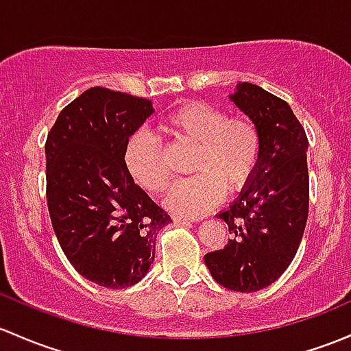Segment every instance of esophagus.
I'll list each match as a JSON object with an SVG mask.
<instances>
[{
  "mask_svg": "<svg viewBox=\"0 0 351 351\" xmlns=\"http://www.w3.org/2000/svg\"><path fill=\"white\" fill-rule=\"evenodd\" d=\"M173 220L176 223H191V222H200V219H193V217H186V215H180V213H173Z\"/></svg>",
  "mask_w": 351,
  "mask_h": 351,
  "instance_id": "34e87169",
  "label": "esophagus"
}]
</instances>
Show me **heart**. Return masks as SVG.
<instances>
[{
    "label": "heart",
    "instance_id": "b5f03b06",
    "mask_svg": "<svg viewBox=\"0 0 351 351\" xmlns=\"http://www.w3.org/2000/svg\"><path fill=\"white\" fill-rule=\"evenodd\" d=\"M160 129L176 141L197 145L191 171L175 182L165 198L166 208L200 217L222 200L223 190L235 193L252 180L261 161L263 138L247 116H227L204 101H186L165 114ZM129 176L147 191H163L169 175L156 138L145 131L129 136L123 153Z\"/></svg>",
    "mask_w": 351,
    "mask_h": 351
}]
</instances>
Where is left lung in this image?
Wrapping results in <instances>:
<instances>
[{"label":"left lung","mask_w":351,"mask_h":351,"mask_svg":"<svg viewBox=\"0 0 351 351\" xmlns=\"http://www.w3.org/2000/svg\"><path fill=\"white\" fill-rule=\"evenodd\" d=\"M228 99L257 124L263 151L252 180L217 215L232 239L206 254L205 264L227 289L256 293L281 278L301 243L309 205L308 138L289 104L263 87L241 82Z\"/></svg>","instance_id":"left-lung-1"}]
</instances>
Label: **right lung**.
<instances>
[{
    "mask_svg": "<svg viewBox=\"0 0 351 351\" xmlns=\"http://www.w3.org/2000/svg\"><path fill=\"white\" fill-rule=\"evenodd\" d=\"M154 112L151 101L92 87L58 114L47 138V204L69 263L109 289L139 282L171 217L136 185L123 153Z\"/></svg>",
    "mask_w": 351,
    "mask_h": 351,
    "instance_id": "obj_1",
    "label": "right lung"
}]
</instances>
